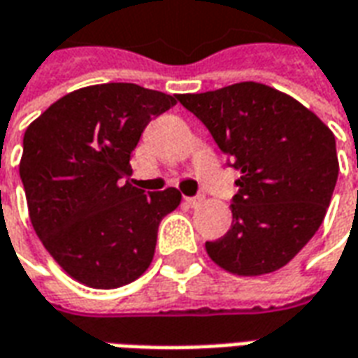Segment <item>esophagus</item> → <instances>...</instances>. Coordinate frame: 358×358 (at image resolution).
<instances>
[{"mask_svg": "<svg viewBox=\"0 0 358 358\" xmlns=\"http://www.w3.org/2000/svg\"><path fill=\"white\" fill-rule=\"evenodd\" d=\"M201 201H203L201 197H186V203L189 205V207H197Z\"/></svg>", "mask_w": 358, "mask_h": 358, "instance_id": "1", "label": "esophagus"}]
</instances>
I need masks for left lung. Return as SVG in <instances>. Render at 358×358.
Segmentation results:
<instances>
[{
  "label": "left lung",
  "mask_w": 358,
  "mask_h": 358,
  "mask_svg": "<svg viewBox=\"0 0 358 358\" xmlns=\"http://www.w3.org/2000/svg\"><path fill=\"white\" fill-rule=\"evenodd\" d=\"M209 128L240 171L232 228L205 249L238 276L282 268L322 224L338 182L336 138L292 95L240 82L205 94L176 95Z\"/></svg>",
  "instance_id": "1"
}]
</instances>
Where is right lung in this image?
<instances>
[{
    "label": "right lung",
    "instance_id": "right-lung-1",
    "mask_svg": "<svg viewBox=\"0 0 358 358\" xmlns=\"http://www.w3.org/2000/svg\"><path fill=\"white\" fill-rule=\"evenodd\" d=\"M176 95L110 82L50 105L22 140L19 172L28 215L55 263L80 284L115 289L140 278L157 230L182 201L176 187L132 186V151Z\"/></svg>",
    "mask_w": 358,
    "mask_h": 358
}]
</instances>
